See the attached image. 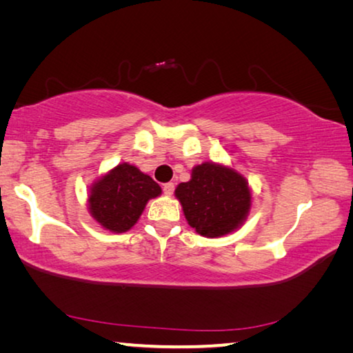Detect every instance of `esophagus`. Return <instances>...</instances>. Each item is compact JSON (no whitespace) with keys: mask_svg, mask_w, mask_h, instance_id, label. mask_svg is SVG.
<instances>
[{"mask_svg":"<svg viewBox=\"0 0 353 353\" xmlns=\"http://www.w3.org/2000/svg\"><path fill=\"white\" fill-rule=\"evenodd\" d=\"M172 191H174V183L168 182V183L163 185V193H165L166 196H171Z\"/></svg>","mask_w":353,"mask_h":353,"instance_id":"1","label":"esophagus"}]
</instances>
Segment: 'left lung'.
Returning <instances> with one entry per match:
<instances>
[{
    "instance_id": "1",
    "label": "left lung",
    "mask_w": 353,
    "mask_h": 353,
    "mask_svg": "<svg viewBox=\"0 0 353 353\" xmlns=\"http://www.w3.org/2000/svg\"><path fill=\"white\" fill-rule=\"evenodd\" d=\"M174 194L187 223L207 238L234 234L248 219L252 207L248 179L230 165L219 162L193 166L191 179L179 183Z\"/></svg>"
}]
</instances>
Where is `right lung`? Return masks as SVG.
Masks as SVG:
<instances>
[{"instance_id": "1", "label": "right lung", "mask_w": 353, "mask_h": 353, "mask_svg": "<svg viewBox=\"0 0 353 353\" xmlns=\"http://www.w3.org/2000/svg\"><path fill=\"white\" fill-rule=\"evenodd\" d=\"M160 194L162 188L151 176L135 165L123 162L92 183L87 194V208L104 230L124 234L137 224L148 202Z\"/></svg>"}]
</instances>
